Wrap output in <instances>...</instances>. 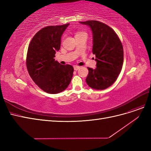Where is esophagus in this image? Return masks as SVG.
<instances>
[{"label":"esophagus","instance_id":"1","mask_svg":"<svg viewBox=\"0 0 151 151\" xmlns=\"http://www.w3.org/2000/svg\"><path fill=\"white\" fill-rule=\"evenodd\" d=\"M79 68H80V67H79V66L75 65V66L74 67V70H79Z\"/></svg>","mask_w":151,"mask_h":151}]
</instances>
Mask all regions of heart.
<instances>
[{"mask_svg":"<svg viewBox=\"0 0 151 151\" xmlns=\"http://www.w3.org/2000/svg\"><path fill=\"white\" fill-rule=\"evenodd\" d=\"M82 33H84V32H82ZM79 33H77V34H79Z\"/></svg>","mask_w":151,"mask_h":151,"instance_id":"heart-1","label":"heart"}]
</instances>
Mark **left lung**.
Returning <instances> with one entry per match:
<instances>
[{"label": "left lung", "mask_w": 151, "mask_h": 151, "mask_svg": "<svg viewBox=\"0 0 151 151\" xmlns=\"http://www.w3.org/2000/svg\"><path fill=\"white\" fill-rule=\"evenodd\" d=\"M88 26L93 33V53L96 67L88 68L86 79L90 88L103 90L111 86L121 72L123 63V49L118 36L110 27L97 21L80 22Z\"/></svg>", "instance_id": "left-lung-1"}]
</instances>
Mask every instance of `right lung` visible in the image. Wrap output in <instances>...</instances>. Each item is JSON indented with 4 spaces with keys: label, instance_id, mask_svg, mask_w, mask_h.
Instances as JSON below:
<instances>
[{
    "label": "right lung",
    "instance_id": "add662e5",
    "mask_svg": "<svg viewBox=\"0 0 151 151\" xmlns=\"http://www.w3.org/2000/svg\"><path fill=\"white\" fill-rule=\"evenodd\" d=\"M68 25L45 27L36 33L28 47L26 67L29 74L39 88L49 94L64 91L73 76L72 65H61L54 58Z\"/></svg>",
    "mask_w": 151,
    "mask_h": 151
}]
</instances>
